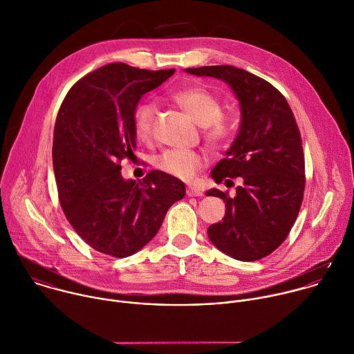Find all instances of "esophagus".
<instances>
[{
  "instance_id": "1",
  "label": "esophagus",
  "mask_w": 354,
  "mask_h": 354,
  "mask_svg": "<svg viewBox=\"0 0 354 354\" xmlns=\"http://www.w3.org/2000/svg\"><path fill=\"white\" fill-rule=\"evenodd\" d=\"M186 194L190 196V197H193V196H201V194H203V190H201L198 186L190 185V186H187V189H186Z\"/></svg>"
}]
</instances>
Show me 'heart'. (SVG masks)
<instances>
[{
  "label": "heart",
  "instance_id": "obj_1",
  "mask_svg": "<svg viewBox=\"0 0 354 354\" xmlns=\"http://www.w3.org/2000/svg\"><path fill=\"white\" fill-rule=\"evenodd\" d=\"M172 98L187 112L192 120L205 128V138L211 145H221L232 135V124L222 115V102L209 90L194 86L174 93ZM156 106L151 102L140 104L133 112V131L138 139L149 142L154 132ZM156 165L160 171L178 179H192L204 165V157L194 150H168Z\"/></svg>",
  "mask_w": 354,
  "mask_h": 354
}]
</instances>
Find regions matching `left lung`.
<instances>
[{
	"instance_id": "left-lung-1",
	"label": "left lung",
	"mask_w": 354,
	"mask_h": 354,
	"mask_svg": "<svg viewBox=\"0 0 354 354\" xmlns=\"http://www.w3.org/2000/svg\"><path fill=\"white\" fill-rule=\"evenodd\" d=\"M185 71L227 83L242 113L236 139L211 172L216 183L241 176V186L234 197L218 189L207 192L226 207L222 221L208 226V238L234 260L264 259L288 238L303 201L304 154L293 112L279 90L245 69L216 65Z\"/></svg>"
}]
</instances>
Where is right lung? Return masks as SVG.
Listing matches in <instances>:
<instances>
[{"label": "right lung", "mask_w": 354, "mask_h": 354, "mask_svg": "<svg viewBox=\"0 0 354 354\" xmlns=\"http://www.w3.org/2000/svg\"><path fill=\"white\" fill-rule=\"evenodd\" d=\"M174 72L112 62L76 82L61 104L53 143L59 203L76 233L100 253L135 254L185 197V183L162 171H150L142 182L121 174V162L135 157L140 98Z\"/></svg>", "instance_id": "obj_1"}]
</instances>
